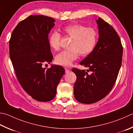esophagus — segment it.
<instances>
[{
  "instance_id": "34e87169",
  "label": "esophagus",
  "mask_w": 133,
  "mask_h": 133,
  "mask_svg": "<svg viewBox=\"0 0 133 133\" xmlns=\"http://www.w3.org/2000/svg\"><path fill=\"white\" fill-rule=\"evenodd\" d=\"M65 71H66V73H68L70 71V70L68 68H67V67H65Z\"/></svg>"
}]
</instances>
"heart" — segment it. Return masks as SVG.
I'll list each match as a JSON object with an SVG mask.
<instances>
[{
	"label": "heart",
	"instance_id": "obj_1",
	"mask_svg": "<svg viewBox=\"0 0 133 133\" xmlns=\"http://www.w3.org/2000/svg\"><path fill=\"white\" fill-rule=\"evenodd\" d=\"M64 33L72 38L69 49L63 50L55 57L56 63L63 66H69L78 57V55L86 56L95 48L98 40V32L95 28L81 24H72L63 28ZM62 35L57 31L50 34L48 39L50 47L59 50L61 45Z\"/></svg>",
	"mask_w": 133,
	"mask_h": 133
}]
</instances>
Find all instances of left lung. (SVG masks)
<instances>
[{"label":"left lung","instance_id":"obj_1","mask_svg":"<svg viewBox=\"0 0 133 133\" xmlns=\"http://www.w3.org/2000/svg\"><path fill=\"white\" fill-rule=\"evenodd\" d=\"M99 39L95 48L79 64L89 69L73 68L77 76L74 94L78 102L90 104L105 98L112 90L121 67L123 46L114 28L102 18L96 20ZM90 72V73H88Z\"/></svg>","mask_w":133,"mask_h":133}]
</instances>
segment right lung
<instances>
[{
	"label": "right lung",
	"instance_id": "obj_1",
	"mask_svg": "<svg viewBox=\"0 0 133 133\" xmlns=\"http://www.w3.org/2000/svg\"><path fill=\"white\" fill-rule=\"evenodd\" d=\"M55 20L43 15L30 16L21 21L12 32L9 54L17 78L24 91L41 102L52 100L65 73L63 67L50 64L53 59L48 35Z\"/></svg>",
	"mask_w": 133,
	"mask_h": 133
}]
</instances>
